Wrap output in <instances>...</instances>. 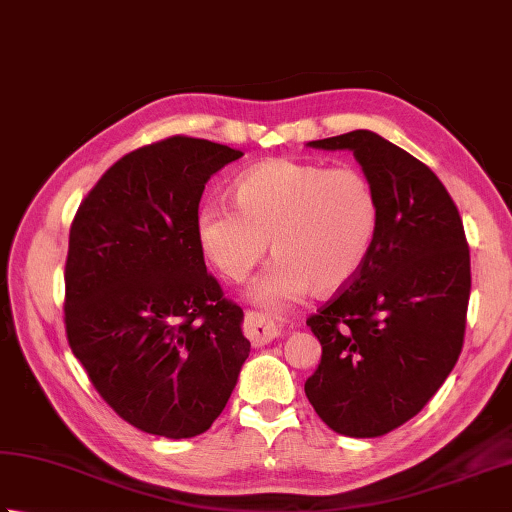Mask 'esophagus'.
Segmentation results:
<instances>
[{"instance_id":"obj_1","label":"esophagus","mask_w":512,"mask_h":512,"mask_svg":"<svg viewBox=\"0 0 512 512\" xmlns=\"http://www.w3.org/2000/svg\"><path fill=\"white\" fill-rule=\"evenodd\" d=\"M244 333L250 339L253 346H266L273 342V339L279 335V330L275 324L262 313H255V310H246L244 315Z\"/></svg>"}]
</instances>
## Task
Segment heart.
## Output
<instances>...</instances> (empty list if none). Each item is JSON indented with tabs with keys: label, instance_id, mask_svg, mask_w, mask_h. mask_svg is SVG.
I'll return each instance as SVG.
<instances>
[{
	"label": "heart",
	"instance_id": "b5f03b06",
	"mask_svg": "<svg viewBox=\"0 0 512 512\" xmlns=\"http://www.w3.org/2000/svg\"><path fill=\"white\" fill-rule=\"evenodd\" d=\"M235 208L206 204L197 215L204 257L230 282H244L270 242L275 262L255 286L266 308H282L310 288L342 290L375 246L382 204L362 168L270 159L233 188Z\"/></svg>",
	"mask_w": 512,
	"mask_h": 512
}]
</instances>
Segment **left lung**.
Wrapping results in <instances>:
<instances>
[{"instance_id": "1", "label": "left lung", "mask_w": 512, "mask_h": 512, "mask_svg": "<svg viewBox=\"0 0 512 512\" xmlns=\"http://www.w3.org/2000/svg\"><path fill=\"white\" fill-rule=\"evenodd\" d=\"M353 150L382 217L359 275L306 319L322 362L306 397L335 433L379 437L422 410L462 353L470 250L459 210L424 162L370 130L308 142Z\"/></svg>"}]
</instances>
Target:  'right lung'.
Here are the masks:
<instances>
[{
  "instance_id": "obj_1",
  "label": "right lung",
  "mask_w": 512,
  "mask_h": 512,
  "mask_svg": "<svg viewBox=\"0 0 512 512\" xmlns=\"http://www.w3.org/2000/svg\"><path fill=\"white\" fill-rule=\"evenodd\" d=\"M242 155L186 135L146 144L106 170L70 224L68 346L104 402L144 433H206L250 353L244 310L197 242L208 179Z\"/></svg>"
}]
</instances>
